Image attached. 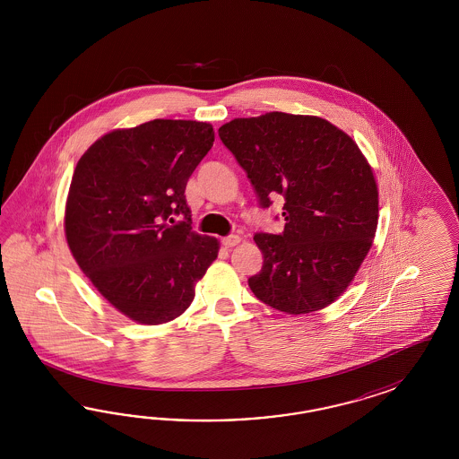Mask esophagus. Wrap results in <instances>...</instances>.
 Wrapping results in <instances>:
<instances>
[{
  "mask_svg": "<svg viewBox=\"0 0 459 459\" xmlns=\"http://www.w3.org/2000/svg\"><path fill=\"white\" fill-rule=\"evenodd\" d=\"M238 242H240V237L234 236V234H232V236L223 237L222 238V244L225 246V247H227V249L234 247V246H237Z\"/></svg>",
  "mask_w": 459,
  "mask_h": 459,
  "instance_id": "obj_1",
  "label": "esophagus"
}]
</instances>
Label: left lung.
Instances as JSON below:
<instances>
[{
  "instance_id": "1",
  "label": "left lung",
  "mask_w": 459,
  "mask_h": 459,
  "mask_svg": "<svg viewBox=\"0 0 459 459\" xmlns=\"http://www.w3.org/2000/svg\"><path fill=\"white\" fill-rule=\"evenodd\" d=\"M219 136L261 209L284 200V230L254 236L264 264L250 291L288 315L332 305L372 247L378 219L376 178L355 141L326 119L286 112L238 117Z\"/></svg>"
}]
</instances>
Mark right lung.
Returning <instances> with one entry per match:
<instances>
[{
	"instance_id": "obj_1",
	"label": "right lung",
	"mask_w": 459,
	"mask_h": 459,
	"mask_svg": "<svg viewBox=\"0 0 459 459\" xmlns=\"http://www.w3.org/2000/svg\"><path fill=\"white\" fill-rule=\"evenodd\" d=\"M213 139L207 123L154 119L98 139L75 167L67 244L83 274L131 320L180 316L217 259V238L192 230L185 198Z\"/></svg>"
}]
</instances>
